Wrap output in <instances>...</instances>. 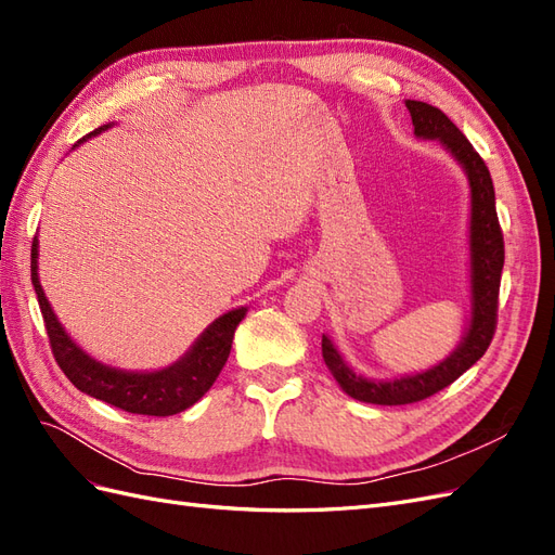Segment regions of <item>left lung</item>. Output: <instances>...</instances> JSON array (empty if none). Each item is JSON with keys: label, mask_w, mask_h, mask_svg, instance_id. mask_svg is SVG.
<instances>
[{"label": "left lung", "mask_w": 555, "mask_h": 555, "mask_svg": "<svg viewBox=\"0 0 555 555\" xmlns=\"http://www.w3.org/2000/svg\"><path fill=\"white\" fill-rule=\"evenodd\" d=\"M405 106L412 115L414 137L422 141H438L459 162L469 184V319L461 343L447 359L422 373L391 379H371L354 373V367L343 359L328 335H322V354L333 379L340 384L347 396L361 402H373V405H408V402L424 400L456 382L467 367H473L483 357L495 333L500 275L505 266V243H502L498 224L495 190L483 159L440 108L414 102V99H408Z\"/></svg>", "instance_id": "8db88e82"}]
</instances>
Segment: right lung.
Segmentation results:
<instances>
[{
	"label": "right lung",
	"instance_id": "right-lung-1",
	"mask_svg": "<svg viewBox=\"0 0 555 555\" xmlns=\"http://www.w3.org/2000/svg\"><path fill=\"white\" fill-rule=\"evenodd\" d=\"M108 127L113 125L108 122L94 129L74 147L106 131ZM31 284H35L50 347H53V357L62 373L69 377L78 391L131 414L171 416L184 412L196 400L204 398L217 375L222 373L231 354L233 333H236L247 314V308H233L220 314L178 361L159 367V371H122V367H113L92 359L60 324L39 280V236H35V243H31Z\"/></svg>",
	"mask_w": 555,
	"mask_h": 555
}]
</instances>
